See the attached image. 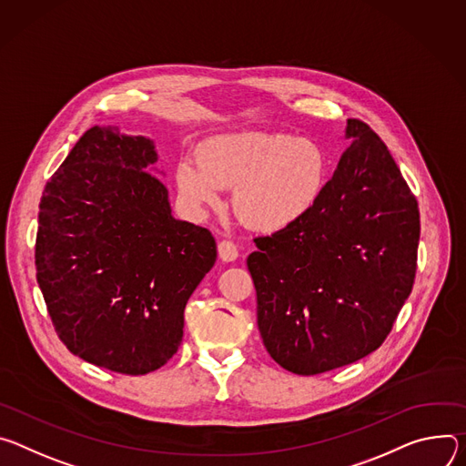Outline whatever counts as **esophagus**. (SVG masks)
I'll list each match as a JSON object with an SVG mask.
<instances>
[{
	"instance_id": "34e87169",
	"label": "esophagus",
	"mask_w": 466,
	"mask_h": 466,
	"mask_svg": "<svg viewBox=\"0 0 466 466\" xmlns=\"http://www.w3.org/2000/svg\"><path fill=\"white\" fill-rule=\"evenodd\" d=\"M218 255L222 261H235L238 257V249H237V244L233 240H220L218 242Z\"/></svg>"
}]
</instances>
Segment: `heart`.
<instances>
[{
  "mask_svg": "<svg viewBox=\"0 0 466 466\" xmlns=\"http://www.w3.org/2000/svg\"><path fill=\"white\" fill-rule=\"evenodd\" d=\"M179 188L198 207L217 205L220 188H235L237 215L251 228L283 229L303 218L326 181L322 149L279 131H238L207 140L199 163L177 170Z\"/></svg>",
  "mask_w": 466,
  "mask_h": 466,
  "instance_id": "obj_1",
  "label": "heart"
}]
</instances>
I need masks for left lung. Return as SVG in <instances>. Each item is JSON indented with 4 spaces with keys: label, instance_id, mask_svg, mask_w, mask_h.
Masks as SVG:
<instances>
[{
    "label": "left lung",
    "instance_id": "left-lung-1",
    "mask_svg": "<svg viewBox=\"0 0 466 466\" xmlns=\"http://www.w3.org/2000/svg\"><path fill=\"white\" fill-rule=\"evenodd\" d=\"M313 209L255 237L248 270L270 357L298 376L346 367L378 350L417 274L420 213L380 135L363 120Z\"/></svg>",
    "mask_w": 466,
    "mask_h": 466
}]
</instances>
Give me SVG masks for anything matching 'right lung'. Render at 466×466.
<instances>
[{
    "mask_svg": "<svg viewBox=\"0 0 466 466\" xmlns=\"http://www.w3.org/2000/svg\"><path fill=\"white\" fill-rule=\"evenodd\" d=\"M153 142L94 126L46 183L35 244L51 324L77 357L142 376L183 339L190 294L215 267L209 229L172 217Z\"/></svg>",
    "mask_w": 466,
    "mask_h": 466,
    "instance_id": "1",
    "label": "right lung"
}]
</instances>
